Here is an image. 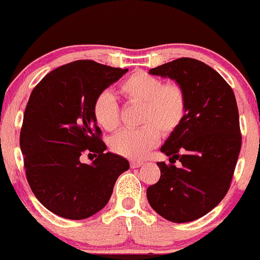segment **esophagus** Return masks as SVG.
<instances>
[{
    "label": "esophagus",
    "instance_id": "1",
    "mask_svg": "<svg viewBox=\"0 0 260 260\" xmlns=\"http://www.w3.org/2000/svg\"><path fill=\"white\" fill-rule=\"evenodd\" d=\"M131 168H140L141 165H144V161H140V160H133V161L130 162Z\"/></svg>",
    "mask_w": 260,
    "mask_h": 260
}]
</instances>
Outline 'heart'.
Here are the masks:
<instances>
[{
    "mask_svg": "<svg viewBox=\"0 0 260 260\" xmlns=\"http://www.w3.org/2000/svg\"><path fill=\"white\" fill-rule=\"evenodd\" d=\"M130 104L141 105L138 130H122L110 140L112 151L129 159L144 157L160 140V132L170 135L183 124L186 115V96L176 84H165L161 79L145 71L130 75L119 87ZM93 119L104 130L119 126L120 110L109 91L99 93L92 105Z\"/></svg>",
    "mask_w": 260,
    "mask_h": 260,
    "instance_id": "obj_1",
    "label": "heart"
}]
</instances>
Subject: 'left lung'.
I'll use <instances>...</instances> for the list:
<instances>
[{"mask_svg":"<svg viewBox=\"0 0 260 260\" xmlns=\"http://www.w3.org/2000/svg\"><path fill=\"white\" fill-rule=\"evenodd\" d=\"M149 74L169 77L184 90L186 115L160 149L170 162H157L160 179L146 197L162 218L188 223L214 209L232 183L242 148L237 101L225 80L195 58H178Z\"/></svg>","mask_w":260,"mask_h":260,"instance_id":"left-lung-1","label":"left lung"}]
</instances>
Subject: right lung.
<instances>
[{"label":"right lung","instance_id":"right-lung-1","mask_svg":"<svg viewBox=\"0 0 260 260\" xmlns=\"http://www.w3.org/2000/svg\"><path fill=\"white\" fill-rule=\"evenodd\" d=\"M127 69L79 60L55 69L32 90L20 134L31 190L46 209L72 220L108 204L117 178L129 170L125 157L105 152L92 105L99 93ZM98 157L84 165L81 156Z\"/></svg>","mask_w":260,"mask_h":260}]
</instances>
